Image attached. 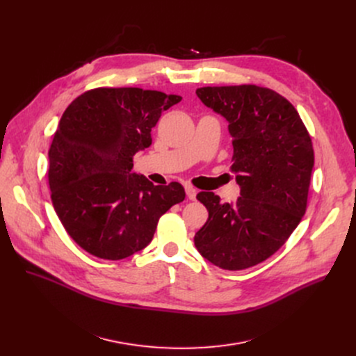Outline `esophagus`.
<instances>
[{
    "mask_svg": "<svg viewBox=\"0 0 356 356\" xmlns=\"http://www.w3.org/2000/svg\"><path fill=\"white\" fill-rule=\"evenodd\" d=\"M184 190H186V194H187V198H188V200L194 201V200L197 198V190H195L194 187H191V186H186V187H184Z\"/></svg>",
    "mask_w": 356,
    "mask_h": 356,
    "instance_id": "34e87169",
    "label": "esophagus"
}]
</instances>
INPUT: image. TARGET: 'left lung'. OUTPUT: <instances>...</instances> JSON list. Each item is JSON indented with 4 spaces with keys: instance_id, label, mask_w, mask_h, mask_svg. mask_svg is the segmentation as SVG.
<instances>
[{
    "instance_id": "obj_1",
    "label": "left lung",
    "mask_w": 356,
    "mask_h": 356,
    "mask_svg": "<svg viewBox=\"0 0 356 356\" xmlns=\"http://www.w3.org/2000/svg\"><path fill=\"white\" fill-rule=\"evenodd\" d=\"M195 94L228 122L231 172L241 197L228 204L211 191L197 194L209 220L195 232L194 245L213 265L242 270L272 257L306 213L312 138L296 108L270 88L201 87Z\"/></svg>"
}]
</instances>
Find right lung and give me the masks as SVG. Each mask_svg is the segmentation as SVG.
Listing matches in <instances>:
<instances>
[{"instance_id": "add662e5", "label": "right lung", "mask_w": 356, "mask_h": 356, "mask_svg": "<svg viewBox=\"0 0 356 356\" xmlns=\"http://www.w3.org/2000/svg\"><path fill=\"white\" fill-rule=\"evenodd\" d=\"M180 101L136 87L95 88L63 113L49 149V187L65 229L91 255L120 261L142 250L184 200L180 183L154 186L131 172L162 113Z\"/></svg>"}]
</instances>
